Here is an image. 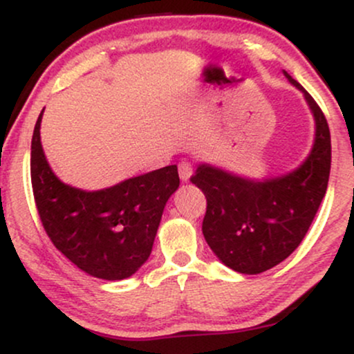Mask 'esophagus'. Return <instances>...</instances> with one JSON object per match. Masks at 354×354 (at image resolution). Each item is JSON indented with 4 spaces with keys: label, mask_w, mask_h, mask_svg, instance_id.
<instances>
[{
    "label": "esophagus",
    "mask_w": 354,
    "mask_h": 354,
    "mask_svg": "<svg viewBox=\"0 0 354 354\" xmlns=\"http://www.w3.org/2000/svg\"><path fill=\"white\" fill-rule=\"evenodd\" d=\"M178 171H180L181 181L188 183L191 180V176H193V165H191L189 161H181V163L178 165Z\"/></svg>",
    "instance_id": "1"
}]
</instances>
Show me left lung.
<instances>
[{
	"label": "left lung",
	"instance_id": "obj_1",
	"mask_svg": "<svg viewBox=\"0 0 354 354\" xmlns=\"http://www.w3.org/2000/svg\"><path fill=\"white\" fill-rule=\"evenodd\" d=\"M303 93L315 120L311 151L291 171L248 178L200 163L191 178L205 193L203 234L225 266L258 274L284 261L310 230L326 194L331 168V138L326 118L310 93L283 71Z\"/></svg>",
	"mask_w": 354,
	"mask_h": 354
}]
</instances>
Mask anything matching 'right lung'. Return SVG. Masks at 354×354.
Here are the masks:
<instances>
[{
  "instance_id": "1",
  "label": "right lung",
  "mask_w": 354,
  "mask_h": 354,
  "mask_svg": "<svg viewBox=\"0 0 354 354\" xmlns=\"http://www.w3.org/2000/svg\"><path fill=\"white\" fill-rule=\"evenodd\" d=\"M43 111L31 140V185L48 236L89 276L108 281L129 278L151 254L166 203L180 186L178 166L103 189L75 188L61 181L48 163L39 136Z\"/></svg>"
}]
</instances>
